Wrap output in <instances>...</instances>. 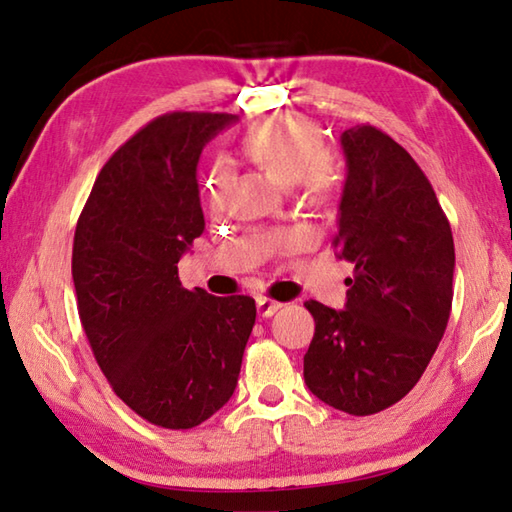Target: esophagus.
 Returning a JSON list of instances; mask_svg holds the SVG:
<instances>
[{"mask_svg": "<svg viewBox=\"0 0 512 512\" xmlns=\"http://www.w3.org/2000/svg\"><path fill=\"white\" fill-rule=\"evenodd\" d=\"M256 308H258V315H261V317H272L274 312H279L283 308V303L272 301V299H267V297H261V299L256 301Z\"/></svg>", "mask_w": 512, "mask_h": 512, "instance_id": "34e87169", "label": "esophagus"}]
</instances>
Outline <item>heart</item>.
<instances>
[{"label":"heart","instance_id":"1","mask_svg":"<svg viewBox=\"0 0 512 512\" xmlns=\"http://www.w3.org/2000/svg\"><path fill=\"white\" fill-rule=\"evenodd\" d=\"M247 155L272 173L281 184L290 186L301 179L312 200H324L330 191V170L324 161L326 143L321 130L312 121L297 116H276V119L251 125L245 134ZM231 188V164L218 159L204 177V200L213 211L227 204Z\"/></svg>","mask_w":512,"mask_h":512}]
</instances>
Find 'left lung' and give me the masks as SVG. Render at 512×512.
I'll list each match as a JSON object with an SVG mask.
<instances>
[{
  "mask_svg": "<svg viewBox=\"0 0 512 512\" xmlns=\"http://www.w3.org/2000/svg\"><path fill=\"white\" fill-rule=\"evenodd\" d=\"M346 184L333 240L355 265L344 310L306 301L315 317L303 378L353 416L396 405L416 387L452 310L454 238L414 157L373 125L342 132Z\"/></svg>",
  "mask_w": 512,
  "mask_h": 512,
  "instance_id": "obj_1",
  "label": "left lung"
}]
</instances>
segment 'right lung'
<instances>
[{
	"label": "right lung",
	"mask_w": 512,
	"mask_h": 512,
	"mask_svg": "<svg viewBox=\"0 0 512 512\" xmlns=\"http://www.w3.org/2000/svg\"><path fill=\"white\" fill-rule=\"evenodd\" d=\"M236 119L157 116L107 159L76 224L71 276L96 362L134 414L166 429L227 405L256 321L251 297L186 290L177 274L204 231L197 161Z\"/></svg>",
	"instance_id": "1"
}]
</instances>
